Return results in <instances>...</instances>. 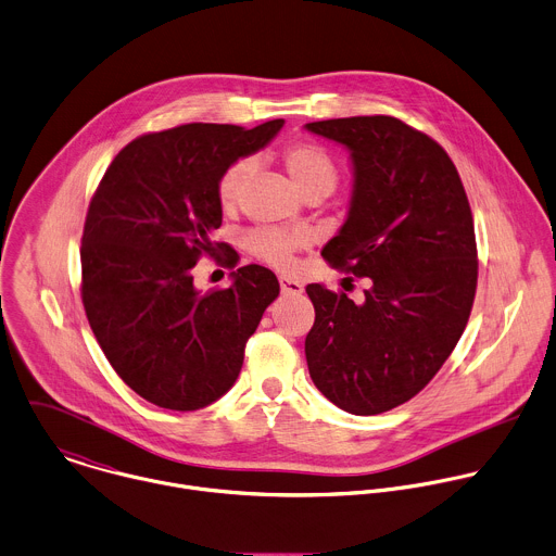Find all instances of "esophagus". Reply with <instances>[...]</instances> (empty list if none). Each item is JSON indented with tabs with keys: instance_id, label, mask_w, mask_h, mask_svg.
<instances>
[{
	"instance_id": "obj_1",
	"label": "esophagus",
	"mask_w": 556,
	"mask_h": 556,
	"mask_svg": "<svg viewBox=\"0 0 556 556\" xmlns=\"http://www.w3.org/2000/svg\"><path fill=\"white\" fill-rule=\"evenodd\" d=\"M279 286H281V294L286 296H299L303 294V286L294 279H288V277H279Z\"/></svg>"
}]
</instances>
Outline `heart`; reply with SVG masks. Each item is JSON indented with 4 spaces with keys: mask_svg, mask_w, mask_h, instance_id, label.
Segmentation results:
<instances>
[{
    "mask_svg": "<svg viewBox=\"0 0 556 556\" xmlns=\"http://www.w3.org/2000/svg\"><path fill=\"white\" fill-rule=\"evenodd\" d=\"M281 162L303 197L314 192H320L327 197L336 188L340 177L336 157L314 140L290 142L281 151ZM251 173H253L251 157H238L220 173L216 194L223 210L229 212L238 207ZM244 242L249 253H253L257 260L266 262L273 268L290 270L294 266L296 251L307 242V238L303 233L286 231L277 227H255L247 233Z\"/></svg>",
    "mask_w": 556,
    "mask_h": 556,
    "instance_id": "heart-1",
    "label": "heart"
}]
</instances>
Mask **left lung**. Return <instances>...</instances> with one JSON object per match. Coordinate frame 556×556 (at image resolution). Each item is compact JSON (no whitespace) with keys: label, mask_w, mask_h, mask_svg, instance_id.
<instances>
[{"label":"left lung","mask_w":556,"mask_h":556,"mask_svg":"<svg viewBox=\"0 0 556 556\" xmlns=\"http://www.w3.org/2000/svg\"><path fill=\"white\" fill-rule=\"evenodd\" d=\"M305 127L344 144L355 173L349 218L323 257L370 283L362 303L320 283L305 288L316 309L309 377L340 409L383 414L438 375L468 325L479 279L472 210L444 147L401 118Z\"/></svg>","instance_id":"left-lung-1"}]
</instances>
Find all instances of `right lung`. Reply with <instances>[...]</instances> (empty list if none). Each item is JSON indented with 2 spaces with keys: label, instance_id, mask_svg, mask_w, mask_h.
<instances>
[{
  "label": "right lung",
  "instance_id": "1",
  "mask_svg": "<svg viewBox=\"0 0 556 556\" xmlns=\"http://www.w3.org/2000/svg\"><path fill=\"white\" fill-rule=\"evenodd\" d=\"M283 118L253 129L188 123L138 136L103 173L81 233V303L114 372L144 401L194 412L238 379L244 346L279 281L264 266L233 273V283L201 294L192 268L223 223L216 186L238 157L262 149Z\"/></svg>",
  "mask_w": 556,
  "mask_h": 556
}]
</instances>
